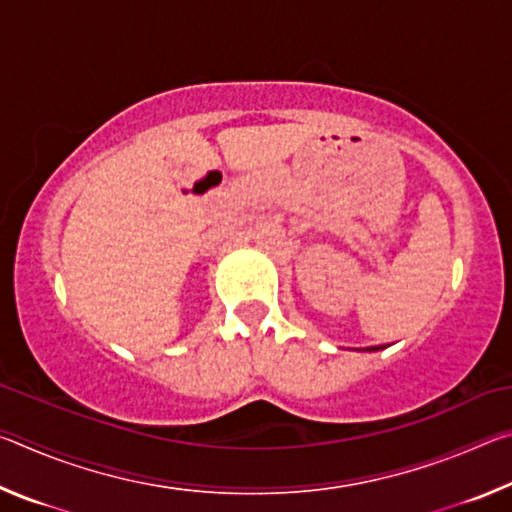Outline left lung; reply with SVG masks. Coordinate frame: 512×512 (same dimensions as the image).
I'll return each instance as SVG.
<instances>
[{"label": "left lung", "instance_id": "8db88e82", "mask_svg": "<svg viewBox=\"0 0 512 512\" xmlns=\"http://www.w3.org/2000/svg\"><path fill=\"white\" fill-rule=\"evenodd\" d=\"M368 350H379V348H368Z\"/></svg>", "mask_w": 512, "mask_h": 512}]
</instances>
